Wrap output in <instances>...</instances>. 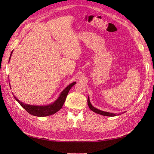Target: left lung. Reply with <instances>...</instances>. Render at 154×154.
Listing matches in <instances>:
<instances>
[{
    "instance_id": "left-lung-1",
    "label": "left lung",
    "mask_w": 154,
    "mask_h": 154,
    "mask_svg": "<svg viewBox=\"0 0 154 154\" xmlns=\"http://www.w3.org/2000/svg\"><path fill=\"white\" fill-rule=\"evenodd\" d=\"M87 103H88V105H89V109L93 111V112H96L97 114H101V115H103V116H115L116 115H120L121 114V113L120 114H114V113H110V112H104V111H102L100 110H99L96 109V108H94V106H92V104H91L90 103V100H89V98L88 97V99H87Z\"/></svg>"
}]
</instances>
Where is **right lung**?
<instances>
[{
    "mask_svg": "<svg viewBox=\"0 0 154 154\" xmlns=\"http://www.w3.org/2000/svg\"><path fill=\"white\" fill-rule=\"evenodd\" d=\"M12 52L11 54V55L12 54ZM10 59H11V57L9 58V60ZM75 83H76L75 82L71 83L69 85L67 86L63 91H62L60 97H59L54 103L49 104V105H47V106L29 105V104L21 103L20 101L16 99L15 96H14V97L15 98V99L18 101V103L20 104V105L24 108V109L26 110L29 114H32V115L39 116V117L47 116L49 115H51V114H55V112H57L58 110H60L61 109L65 103V99H66V97L67 96L69 91L71 88L73 87ZM13 95H14V94H13Z\"/></svg>",
    "mask_w": 154,
    "mask_h": 154,
    "instance_id": "obj_1",
    "label": "right lung"
}]
</instances>
